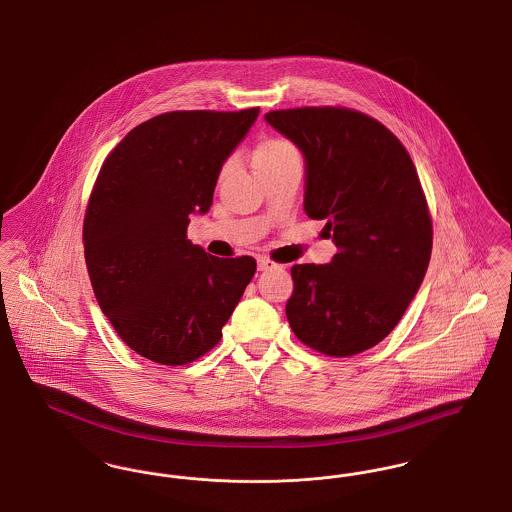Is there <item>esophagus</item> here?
Returning <instances> with one entry per match:
<instances>
[{"label":"esophagus","mask_w":512,"mask_h":512,"mask_svg":"<svg viewBox=\"0 0 512 512\" xmlns=\"http://www.w3.org/2000/svg\"><path fill=\"white\" fill-rule=\"evenodd\" d=\"M257 267H259V270H270V268H274L276 265L272 261H268V259H259Z\"/></svg>","instance_id":"esophagus-1"}]
</instances>
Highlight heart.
<instances>
[{"mask_svg": "<svg viewBox=\"0 0 512 512\" xmlns=\"http://www.w3.org/2000/svg\"><path fill=\"white\" fill-rule=\"evenodd\" d=\"M295 147L286 142V140H280V138H270L267 142H263L261 146L255 149V155H253V161L255 165L259 163H265V161H272V159H278V157H284L288 153H293Z\"/></svg>", "mask_w": 512, "mask_h": 512, "instance_id": "1", "label": "heart"}]
</instances>
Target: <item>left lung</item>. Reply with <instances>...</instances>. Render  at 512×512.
Masks as SVG:
<instances>
[{"label": "left lung", "instance_id": "obj_1", "mask_svg": "<svg viewBox=\"0 0 512 512\" xmlns=\"http://www.w3.org/2000/svg\"><path fill=\"white\" fill-rule=\"evenodd\" d=\"M265 121L303 153L305 213L326 220L338 247L328 265L292 268L286 317L305 345L357 355L395 328L430 263L432 220L413 161L359 111L301 107Z\"/></svg>", "mask_w": 512, "mask_h": 512}]
</instances>
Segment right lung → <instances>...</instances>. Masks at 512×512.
<instances>
[{
	"label": "right lung",
	"instance_id": "obj_1",
	"mask_svg": "<svg viewBox=\"0 0 512 512\" xmlns=\"http://www.w3.org/2000/svg\"><path fill=\"white\" fill-rule=\"evenodd\" d=\"M259 109L172 111L130 130L105 159L84 219L99 307L121 340L161 365L213 349L251 282L253 257L219 259L186 238Z\"/></svg>",
	"mask_w": 512,
	"mask_h": 512
}]
</instances>
